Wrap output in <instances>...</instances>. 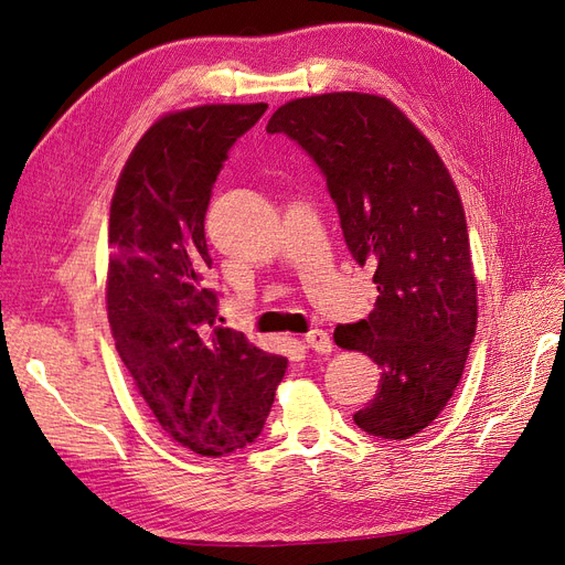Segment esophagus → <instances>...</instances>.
Returning a JSON list of instances; mask_svg holds the SVG:
<instances>
[{"label":"esophagus","mask_w":565,"mask_h":565,"mask_svg":"<svg viewBox=\"0 0 565 565\" xmlns=\"http://www.w3.org/2000/svg\"><path fill=\"white\" fill-rule=\"evenodd\" d=\"M306 345L310 348V350H315L318 354H329L331 350H333V343H331V335L327 333V331H322V329H310L308 333H306Z\"/></svg>","instance_id":"34e87169"}]
</instances>
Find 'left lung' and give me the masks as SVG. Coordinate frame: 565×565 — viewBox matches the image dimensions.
Returning a JSON list of instances; mask_svg holds the SVG:
<instances>
[{
  "instance_id": "1",
  "label": "left lung",
  "mask_w": 565,
  "mask_h": 565,
  "mask_svg": "<svg viewBox=\"0 0 565 565\" xmlns=\"http://www.w3.org/2000/svg\"><path fill=\"white\" fill-rule=\"evenodd\" d=\"M266 131L297 141L318 164L352 259L373 268V312L333 331L338 348L369 354L382 371L354 424L377 438H411L452 398L478 324L452 175L424 134L377 95L295 99Z\"/></svg>"
}]
</instances>
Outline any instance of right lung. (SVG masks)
<instances>
[{
  "instance_id": "obj_1",
  "label": "right lung",
  "mask_w": 565,
  "mask_h": 565,
  "mask_svg": "<svg viewBox=\"0 0 565 565\" xmlns=\"http://www.w3.org/2000/svg\"><path fill=\"white\" fill-rule=\"evenodd\" d=\"M266 104L169 113L134 148L110 201L106 308L113 341L164 431L204 457L255 443L287 359L215 327L204 220L232 146Z\"/></svg>"
}]
</instances>
